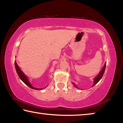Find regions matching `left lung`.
Here are the masks:
<instances>
[{
	"label": "left lung",
	"instance_id": "8db88e82",
	"mask_svg": "<svg viewBox=\"0 0 123 123\" xmlns=\"http://www.w3.org/2000/svg\"><path fill=\"white\" fill-rule=\"evenodd\" d=\"M105 68H106V63L105 64V65H104V67L103 68V69H102V70H101V72H100V73L98 74V75L96 78L94 79V85H93V86H94L95 84H97V83L100 80V79L102 78V77H103V75H104V72H105ZM74 85L75 86H76L75 85V84H74Z\"/></svg>",
	"mask_w": 123,
	"mask_h": 123
}]
</instances>
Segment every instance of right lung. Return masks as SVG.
Listing matches in <instances>:
<instances>
[{"label":"right lung","instance_id":"1","mask_svg":"<svg viewBox=\"0 0 123 123\" xmlns=\"http://www.w3.org/2000/svg\"><path fill=\"white\" fill-rule=\"evenodd\" d=\"M14 65H15L16 70L17 73V74L18 75V76H19V78L21 79V80L25 84H26L27 86H29L30 88H32V89H39L38 88H35V87L32 86V85H31L30 83L29 82V81H28V78H27V77L25 75V74L22 72V70L20 69V68L18 67V66L17 65V64L16 61H15V62H14Z\"/></svg>","mask_w":123,"mask_h":123}]
</instances>
